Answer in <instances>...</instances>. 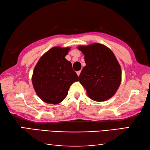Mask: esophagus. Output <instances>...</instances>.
Segmentation results:
<instances>
[{"label":"esophagus","mask_w":150,"mask_h":150,"mask_svg":"<svg viewBox=\"0 0 150 150\" xmlns=\"http://www.w3.org/2000/svg\"><path fill=\"white\" fill-rule=\"evenodd\" d=\"M81 71L80 70V71H78L77 72V74L78 75V76H79L80 75V73H81Z\"/></svg>","instance_id":"esophagus-1"}]
</instances>
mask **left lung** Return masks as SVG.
<instances>
[{
    "instance_id": "1",
    "label": "left lung",
    "mask_w": 150,
    "mask_h": 150,
    "mask_svg": "<svg viewBox=\"0 0 150 150\" xmlns=\"http://www.w3.org/2000/svg\"><path fill=\"white\" fill-rule=\"evenodd\" d=\"M86 65L79 81L88 96L95 101H104L115 95L121 82V68L112 52L103 44L79 46Z\"/></svg>"
}]
</instances>
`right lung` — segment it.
<instances>
[{"mask_svg":"<svg viewBox=\"0 0 150 150\" xmlns=\"http://www.w3.org/2000/svg\"><path fill=\"white\" fill-rule=\"evenodd\" d=\"M69 47H54L40 58L34 68L32 84L45 103L56 105L67 96L70 86L79 81L72 64L65 59Z\"/></svg>","mask_w":150,"mask_h":150,"instance_id":"1","label":"right lung"}]
</instances>
